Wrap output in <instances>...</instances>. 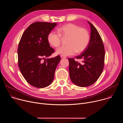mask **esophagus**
<instances>
[{"instance_id":"obj_1","label":"esophagus","mask_w":123,"mask_h":123,"mask_svg":"<svg viewBox=\"0 0 123 123\" xmlns=\"http://www.w3.org/2000/svg\"><path fill=\"white\" fill-rule=\"evenodd\" d=\"M61 58L62 59H64V58H66V57L65 56H63V55H61Z\"/></svg>"}]
</instances>
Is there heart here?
Listing matches in <instances>:
<instances>
[{
	"mask_svg": "<svg viewBox=\"0 0 123 123\" xmlns=\"http://www.w3.org/2000/svg\"><path fill=\"white\" fill-rule=\"evenodd\" d=\"M59 32L50 31L47 36L48 42L52 46L58 47L63 38L68 37V46H62L56 50L57 55L68 56L74 55L76 52L81 53L88 46L90 41V35L89 31L84 28L73 23H68L58 28Z\"/></svg>",
	"mask_w": 123,
	"mask_h": 123,
	"instance_id": "obj_1",
	"label": "heart"
}]
</instances>
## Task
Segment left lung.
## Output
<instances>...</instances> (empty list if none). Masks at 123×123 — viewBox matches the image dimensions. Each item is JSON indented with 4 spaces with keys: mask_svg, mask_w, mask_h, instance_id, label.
<instances>
[{
    "mask_svg": "<svg viewBox=\"0 0 123 123\" xmlns=\"http://www.w3.org/2000/svg\"><path fill=\"white\" fill-rule=\"evenodd\" d=\"M90 41L88 46L75 57L83 61L80 63L73 58H68L69 77L72 82L80 87L88 86L94 83L101 75L104 66L105 52L104 44L95 27L89 21Z\"/></svg>",
    "mask_w": 123,
    "mask_h": 123,
    "instance_id": "left-lung-1",
    "label": "left lung"
}]
</instances>
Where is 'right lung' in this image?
I'll list each match as a JSON object with an SVG mask.
<instances>
[{"instance_id": "add662e5", "label": "right lung", "mask_w": 123, "mask_h": 123, "mask_svg": "<svg viewBox=\"0 0 123 123\" xmlns=\"http://www.w3.org/2000/svg\"><path fill=\"white\" fill-rule=\"evenodd\" d=\"M57 25L56 23L37 22L30 25L23 32L17 54L20 71L31 85L43 88L53 81L59 55L44 59L54 53L49 46L47 36Z\"/></svg>"}]
</instances>
